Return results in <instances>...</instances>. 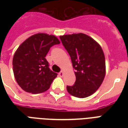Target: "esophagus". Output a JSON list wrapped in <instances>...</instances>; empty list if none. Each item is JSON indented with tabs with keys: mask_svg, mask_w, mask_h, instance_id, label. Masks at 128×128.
<instances>
[{
	"mask_svg": "<svg viewBox=\"0 0 128 128\" xmlns=\"http://www.w3.org/2000/svg\"><path fill=\"white\" fill-rule=\"evenodd\" d=\"M59 75H60V77H63V76H64V72H63V71H60V72H59Z\"/></svg>",
	"mask_w": 128,
	"mask_h": 128,
	"instance_id": "esophagus-1",
	"label": "esophagus"
}]
</instances>
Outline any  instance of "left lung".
<instances>
[{
	"mask_svg": "<svg viewBox=\"0 0 128 128\" xmlns=\"http://www.w3.org/2000/svg\"><path fill=\"white\" fill-rule=\"evenodd\" d=\"M70 56L75 70L76 81L67 86V91L78 98H85L96 92L106 74L105 56L102 47L90 37L84 34L60 36Z\"/></svg>",
	"mask_w": 128,
	"mask_h": 128,
	"instance_id": "left-lung-1",
	"label": "left lung"
}]
</instances>
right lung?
Returning <instances> with one entry per match:
<instances>
[{
  "label": "right lung",
  "mask_w": 128,
  "mask_h": 128,
  "mask_svg": "<svg viewBox=\"0 0 128 128\" xmlns=\"http://www.w3.org/2000/svg\"><path fill=\"white\" fill-rule=\"evenodd\" d=\"M60 43L46 34L29 37L18 47L13 58V71L18 85L33 94L47 90L58 74L49 68L45 57L51 46Z\"/></svg>",
  "instance_id": "1"
}]
</instances>
